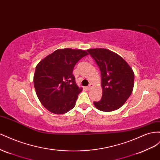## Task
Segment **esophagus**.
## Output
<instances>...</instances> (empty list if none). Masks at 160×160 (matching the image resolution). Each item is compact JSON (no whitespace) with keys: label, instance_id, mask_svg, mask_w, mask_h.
I'll return each mask as SVG.
<instances>
[{"label":"esophagus","instance_id":"esophagus-1","mask_svg":"<svg viewBox=\"0 0 160 160\" xmlns=\"http://www.w3.org/2000/svg\"><path fill=\"white\" fill-rule=\"evenodd\" d=\"M92 84H90L88 86H87V87H86V89H87L88 90H90V89H91V88H92Z\"/></svg>","mask_w":160,"mask_h":160}]
</instances>
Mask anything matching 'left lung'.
Segmentation results:
<instances>
[{
  "label": "left lung",
  "instance_id": "obj_1",
  "mask_svg": "<svg viewBox=\"0 0 160 160\" xmlns=\"http://www.w3.org/2000/svg\"><path fill=\"white\" fill-rule=\"evenodd\" d=\"M87 51L97 63L101 74L102 98L94 102V105L101 111L117 110L133 91V70L121 56L108 49H89Z\"/></svg>",
  "mask_w": 160,
  "mask_h": 160
}]
</instances>
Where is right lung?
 I'll return each mask as SVG.
<instances>
[{"label":"right lung","mask_w":160,"mask_h":160,"mask_svg":"<svg viewBox=\"0 0 160 160\" xmlns=\"http://www.w3.org/2000/svg\"><path fill=\"white\" fill-rule=\"evenodd\" d=\"M87 55L86 50L58 49L36 66L33 76L35 92L41 103L49 112L60 115L75 107L82 88L76 84L73 69Z\"/></svg>","instance_id":"right-lung-1"}]
</instances>
